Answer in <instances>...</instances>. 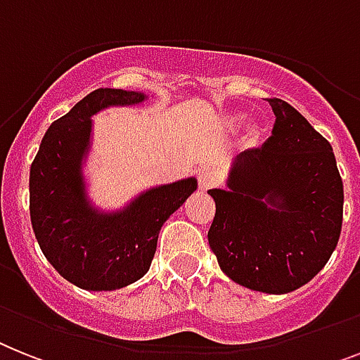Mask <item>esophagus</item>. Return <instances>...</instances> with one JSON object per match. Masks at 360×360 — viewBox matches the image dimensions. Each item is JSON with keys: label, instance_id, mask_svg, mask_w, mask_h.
I'll use <instances>...</instances> for the list:
<instances>
[{"label": "esophagus", "instance_id": "1", "mask_svg": "<svg viewBox=\"0 0 360 360\" xmlns=\"http://www.w3.org/2000/svg\"><path fill=\"white\" fill-rule=\"evenodd\" d=\"M197 180L202 191H207V189H212L217 184V173L210 165H202L197 171Z\"/></svg>", "mask_w": 360, "mask_h": 360}]
</instances>
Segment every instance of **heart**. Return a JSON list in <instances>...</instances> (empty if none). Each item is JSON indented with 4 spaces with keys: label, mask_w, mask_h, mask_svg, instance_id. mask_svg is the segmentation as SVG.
Returning <instances> with one entry per match:
<instances>
[{
    "label": "heart",
    "mask_w": 360,
    "mask_h": 360,
    "mask_svg": "<svg viewBox=\"0 0 360 360\" xmlns=\"http://www.w3.org/2000/svg\"><path fill=\"white\" fill-rule=\"evenodd\" d=\"M240 123H243V117H240V115H228L226 120H224V124H226L228 130L239 129ZM257 139H259V127H257V124H250L248 130H246V141H248V145H255Z\"/></svg>",
    "instance_id": "1"
}]
</instances>
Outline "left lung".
<instances>
[{"label":"left lung","mask_w":360,"mask_h":360,"mask_svg":"<svg viewBox=\"0 0 360 360\" xmlns=\"http://www.w3.org/2000/svg\"><path fill=\"white\" fill-rule=\"evenodd\" d=\"M276 115L263 147L239 154L228 189H210V248L246 289L285 294L311 281L337 248L344 187L333 148L298 110L269 99Z\"/></svg>","instance_id":"8db88e82"}]
</instances>
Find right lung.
Instances as JSON below:
<instances>
[{"label": "right lung", "mask_w": 360, "mask_h": 360, "mask_svg": "<svg viewBox=\"0 0 360 360\" xmlns=\"http://www.w3.org/2000/svg\"><path fill=\"white\" fill-rule=\"evenodd\" d=\"M141 101L138 91L94 90L51 123L31 163L29 210L38 245L56 272L80 289L114 290L143 278L163 222L197 189V180L186 178L148 189L117 213L90 206L82 160L91 115Z\"/></svg>", "instance_id": "1"}]
</instances>
